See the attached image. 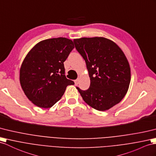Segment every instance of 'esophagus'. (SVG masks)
<instances>
[{"mask_svg": "<svg viewBox=\"0 0 156 156\" xmlns=\"http://www.w3.org/2000/svg\"><path fill=\"white\" fill-rule=\"evenodd\" d=\"M79 79H76V80H75V81H74V82H75V85H78V83H79Z\"/></svg>", "mask_w": 156, "mask_h": 156, "instance_id": "34e87169", "label": "esophagus"}]
</instances>
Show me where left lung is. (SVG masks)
Masks as SVG:
<instances>
[{"instance_id":"8db88e82","label":"left lung","mask_w":156,"mask_h":156,"mask_svg":"<svg viewBox=\"0 0 156 156\" xmlns=\"http://www.w3.org/2000/svg\"><path fill=\"white\" fill-rule=\"evenodd\" d=\"M85 59L90 84L86 90L77 87L83 99L100 111L112 108L126 95L130 83L128 61L119 45L103 37L74 39Z\"/></svg>"}]
</instances>
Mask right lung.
Returning <instances> with one entry per match:
<instances>
[{"label": "right lung", "instance_id": "obj_1", "mask_svg": "<svg viewBox=\"0 0 156 156\" xmlns=\"http://www.w3.org/2000/svg\"><path fill=\"white\" fill-rule=\"evenodd\" d=\"M74 48L73 41L57 37L40 41L26 55L20 69L26 96L40 108H48L61 99L74 82L65 75L63 62Z\"/></svg>", "mask_w": 156, "mask_h": 156}]
</instances>
